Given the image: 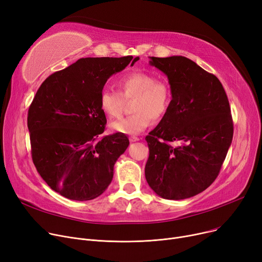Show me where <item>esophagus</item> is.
<instances>
[{
	"instance_id": "34e87169",
	"label": "esophagus",
	"mask_w": 262,
	"mask_h": 262,
	"mask_svg": "<svg viewBox=\"0 0 262 262\" xmlns=\"http://www.w3.org/2000/svg\"><path fill=\"white\" fill-rule=\"evenodd\" d=\"M140 139L138 138V137H136V136H132V137H129V141H132V142H136V141H139Z\"/></svg>"
}]
</instances>
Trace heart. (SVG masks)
Wrapping results in <instances>:
<instances>
[{"label": "heart", "mask_w": 262, "mask_h": 262, "mask_svg": "<svg viewBox=\"0 0 262 262\" xmlns=\"http://www.w3.org/2000/svg\"><path fill=\"white\" fill-rule=\"evenodd\" d=\"M119 92L104 89L100 93L99 105L109 118L121 115L124 100L134 99L130 116L120 118L110 124L114 132L137 135L147 128L152 120L159 121L167 115L171 105L170 86L163 80L146 72H133L123 76L118 82Z\"/></svg>", "instance_id": "obj_1"}]
</instances>
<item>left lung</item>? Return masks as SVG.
<instances>
[{"instance_id":"obj_1","label":"left lung","mask_w":262,"mask_h":262,"mask_svg":"<svg viewBox=\"0 0 262 262\" xmlns=\"http://www.w3.org/2000/svg\"><path fill=\"white\" fill-rule=\"evenodd\" d=\"M149 58L168 76L172 100L167 115L145 137V178L162 199H189L214 182L225 160L233 135L229 102L217 77L191 59ZM175 141L181 145L172 147Z\"/></svg>"}]
</instances>
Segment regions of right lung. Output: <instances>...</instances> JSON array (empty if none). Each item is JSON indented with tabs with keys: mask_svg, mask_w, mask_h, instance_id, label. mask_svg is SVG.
<instances>
[{
	"mask_svg": "<svg viewBox=\"0 0 262 262\" xmlns=\"http://www.w3.org/2000/svg\"><path fill=\"white\" fill-rule=\"evenodd\" d=\"M139 57L80 58L50 75L37 90L27 115L32 158L42 180L73 201L100 196L114 177L126 135L101 137L106 125L99 98L107 79Z\"/></svg>",
	"mask_w": 262,
	"mask_h": 262,
	"instance_id": "1",
	"label": "right lung"
}]
</instances>
